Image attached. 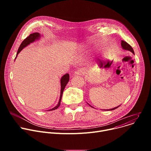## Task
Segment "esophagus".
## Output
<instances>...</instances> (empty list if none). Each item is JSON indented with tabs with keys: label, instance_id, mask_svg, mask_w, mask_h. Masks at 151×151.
<instances>
[{
	"label": "esophagus",
	"instance_id": "34e87169",
	"mask_svg": "<svg viewBox=\"0 0 151 151\" xmlns=\"http://www.w3.org/2000/svg\"><path fill=\"white\" fill-rule=\"evenodd\" d=\"M85 70H84V69H79V70H76L75 72V75H77V76H81V75H83L84 73H85Z\"/></svg>",
	"mask_w": 151,
	"mask_h": 151
}]
</instances>
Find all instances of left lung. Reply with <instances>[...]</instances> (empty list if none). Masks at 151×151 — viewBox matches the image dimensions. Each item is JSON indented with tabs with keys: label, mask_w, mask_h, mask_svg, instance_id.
I'll return each mask as SVG.
<instances>
[{
	"label": "left lung",
	"mask_w": 151,
	"mask_h": 151,
	"mask_svg": "<svg viewBox=\"0 0 151 151\" xmlns=\"http://www.w3.org/2000/svg\"><path fill=\"white\" fill-rule=\"evenodd\" d=\"M121 47H122V48L123 50L130 51V52H132L133 54H134V50H133V48H132L130 45H129L128 44H127V43L125 41L121 40ZM89 105H90L91 107H93L92 106H91L90 104H89ZM119 106H120V105H119ZM119 106H117V107H114V108L111 109H107V111H112V110L116 109V108H118V107ZM106 110H107V109H106Z\"/></svg>",
	"instance_id": "1"
}]
</instances>
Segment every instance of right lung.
<instances>
[{
    "mask_svg": "<svg viewBox=\"0 0 151 151\" xmlns=\"http://www.w3.org/2000/svg\"><path fill=\"white\" fill-rule=\"evenodd\" d=\"M42 35H40V33H32V34H30L28 37H27L23 41V42L21 43L18 50V51H17V55H16V57L15 58V60L16 59L18 54L21 52V50H23V48H24L25 47H26L27 46H28L29 45H30V44H32V43L36 41V40H38L39 39H40ZM69 81V73H66L65 75H64L61 79H60V85H61V90H60V99H59V101H58V104L54 107H53V108L48 110V111H53V110H55L57 109L58 107L60 106V103H61V97H62V95H63V91L64 90V88H65L66 86L67 85V83H68Z\"/></svg>",
    "mask_w": 151,
    "mask_h": 151,
    "instance_id": "1",
    "label": "right lung"
}]
</instances>
